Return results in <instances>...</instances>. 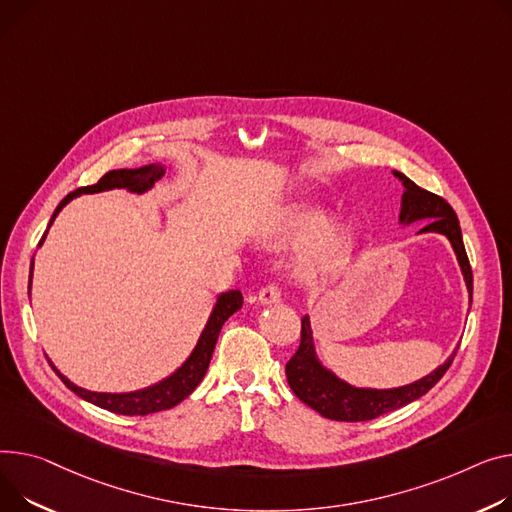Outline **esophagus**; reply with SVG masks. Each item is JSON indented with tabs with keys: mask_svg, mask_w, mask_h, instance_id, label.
I'll use <instances>...</instances> for the list:
<instances>
[{
	"mask_svg": "<svg viewBox=\"0 0 512 512\" xmlns=\"http://www.w3.org/2000/svg\"><path fill=\"white\" fill-rule=\"evenodd\" d=\"M257 298L261 304H278L282 300V292L278 286H265L259 290Z\"/></svg>",
	"mask_w": 512,
	"mask_h": 512,
	"instance_id": "1",
	"label": "esophagus"
}]
</instances>
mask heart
I'll return each mask as SVG.
<instances>
[{
	"instance_id": "b5f03b06",
	"label": "heart",
	"mask_w": 512,
	"mask_h": 512,
	"mask_svg": "<svg viewBox=\"0 0 512 512\" xmlns=\"http://www.w3.org/2000/svg\"><path fill=\"white\" fill-rule=\"evenodd\" d=\"M274 247H300L292 259V274L300 282H317L335 271L352 247V232L344 224H329L317 208L292 212L265 234Z\"/></svg>"
}]
</instances>
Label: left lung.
Segmentation results:
<instances>
[{
	"label": "left lung",
	"mask_w": 512,
	"mask_h": 512,
	"mask_svg": "<svg viewBox=\"0 0 512 512\" xmlns=\"http://www.w3.org/2000/svg\"><path fill=\"white\" fill-rule=\"evenodd\" d=\"M393 175L403 185L399 224L410 226L414 222H428L424 228L418 230V234L436 232V234L447 236V241L451 243L457 255V263L461 267V274L471 298L473 276H471L469 259L463 247V236H461L457 214L445 199L418 187L403 173L393 170ZM455 354L457 350H453V354L438 368H434L430 374H426V377L410 385L393 387V389L354 387L344 379H339L333 370H329L319 360L315 350L311 317L304 315L302 331H300V346L286 364V377L294 395L302 403L313 407V410L319 412L323 418L342 420V422H366L372 418H379L387 412H393L397 407H403L426 395L442 379V374L449 370Z\"/></svg>",
	"instance_id": "8db88e82"
}]
</instances>
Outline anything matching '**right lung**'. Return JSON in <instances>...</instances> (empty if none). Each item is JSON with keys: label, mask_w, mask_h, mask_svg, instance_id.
Here are the masks:
<instances>
[{"label": "right lung", "mask_w": 512, "mask_h": 512, "mask_svg": "<svg viewBox=\"0 0 512 512\" xmlns=\"http://www.w3.org/2000/svg\"><path fill=\"white\" fill-rule=\"evenodd\" d=\"M164 164L160 162H152V164H144L140 168H119V170H109V173L102 177L98 183L88 185V187H80L76 191H72L70 195H65L61 199L59 206L55 208L49 228L55 222L57 214L70 203L72 199L84 195V193H100V191H111V189H127L131 193H146L148 189L154 187V181H158L164 175ZM47 228V232H49ZM47 232L43 234L39 247L45 243ZM32 267H34V257L30 263V278H28V294H30V284H32ZM243 306V294L238 290H228L216 296V302L212 306V313L206 321V327L201 329V335L197 339V344L193 348V352L187 356V360L173 372L168 374L166 379L138 389V391H129V393H98V391H88L78 387L76 383H72L70 379L61 374L55 364L49 360V364L53 366V370L59 374V379L63 381V385L67 389H72L78 397L102 407V410H109L121 416H146V414H156V412H164L170 410V407L179 405L185 397H189L195 387L201 383V379L206 377L218 335L222 325L226 323V319L230 315H234L238 309Z\"/></svg>", "instance_id": "1"}]
</instances>
